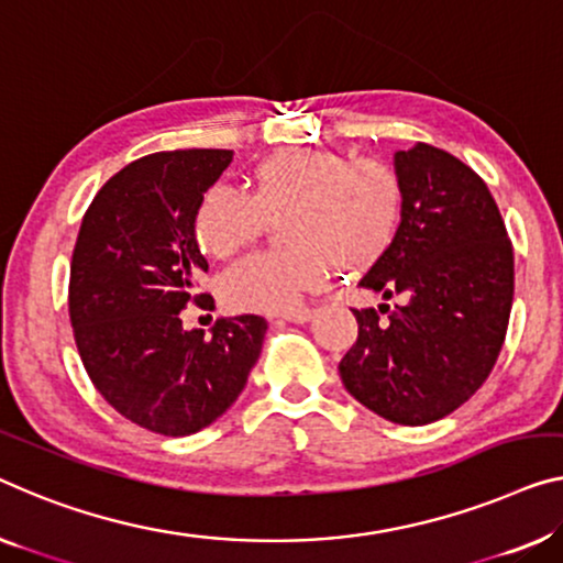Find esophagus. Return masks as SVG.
Returning a JSON list of instances; mask_svg holds the SVG:
<instances>
[{
  "mask_svg": "<svg viewBox=\"0 0 563 563\" xmlns=\"http://www.w3.org/2000/svg\"><path fill=\"white\" fill-rule=\"evenodd\" d=\"M280 318H283V321H290V323H308L310 318H313V310H310V308L288 310V313H283Z\"/></svg>",
  "mask_w": 563,
  "mask_h": 563,
  "instance_id": "obj_1",
  "label": "esophagus"
}]
</instances>
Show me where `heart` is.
<instances>
[{"label":"heart","instance_id":"1","mask_svg":"<svg viewBox=\"0 0 563 563\" xmlns=\"http://www.w3.org/2000/svg\"><path fill=\"white\" fill-rule=\"evenodd\" d=\"M250 195L212 184L195 209V238L224 260L245 247L265 220L280 217L283 250L255 253L224 273L220 292L240 313H285L306 290L329 278L331 265L364 271L391 245L401 222L405 187L379 158L323 148H285L253 166Z\"/></svg>","mask_w":563,"mask_h":563}]
</instances>
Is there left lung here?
Returning <instances> with one entry per match:
<instances>
[{
	"label": "left lung",
	"instance_id": "1",
	"mask_svg": "<svg viewBox=\"0 0 563 563\" xmlns=\"http://www.w3.org/2000/svg\"><path fill=\"white\" fill-rule=\"evenodd\" d=\"M394 172L405 187L399 230L358 285L401 303L354 310L358 339L339 374L374 415L419 427L465 405L496 366L514 247L485 181L448 151H397Z\"/></svg>",
	"mask_w": 563,
	"mask_h": 563
}]
</instances>
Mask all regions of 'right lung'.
Returning a JSON list of instances; mask_svg holds the SVG:
<instances>
[{
    "mask_svg": "<svg viewBox=\"0 0 563 563\" xmlns=\"http://www.w3.org/2000/svg\"><path fill=\"white\" fill-rule=\"evenodd\" d=\"M232 151H158L111 176L82 217L70 265V323L82 366L125 419L166 438L205 430L245 389L263 349L260 316L187 331L209 271L195 238L199 197Z\"/></svg>",
    "mask_w": 563,
    "mask_h": 563,
    "instance_id": "right-lung-1",
    "label": "right lung"
}]
</instances>
